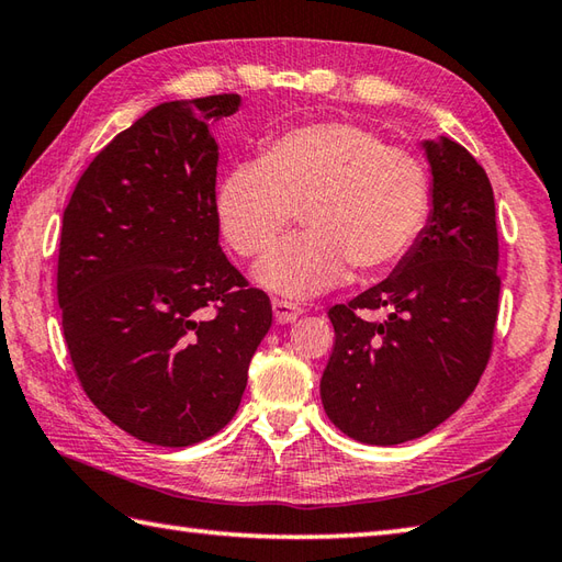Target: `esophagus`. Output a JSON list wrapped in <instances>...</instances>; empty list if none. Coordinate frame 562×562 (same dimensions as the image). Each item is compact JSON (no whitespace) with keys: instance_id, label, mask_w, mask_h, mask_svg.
I'll use <instances>...</instances> for the list:
<instances>
[{"instance_id":"esophagus-1","label":"esophagus","mask_w":562,"mask_h":562,"mask_svg":"<svg viewBox=\"0 0 562 562\" xmlns=\"http://www.w3.org/2000/svg\"><path fill=\"white\" fill-rule=\"evenodd\" d=\"M272 312H274V321H278V324H292V321H296L304 314V308L294 302L272 300Z\"/></svg>"}]
</instances>
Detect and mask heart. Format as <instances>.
Returning <instances> with one entry per match:
<instances>
[{
	"label": "heart",
	"mask_w": 562,
	"mask_h": 562,
	"mask_svg": "<svg viewBox=\"0 0 562 562\" xmlns=\"http://www.w3.org/2000/svg\"><path fill=\"white\" fill-rule=\"evenodd\" d=\"M292 210L312 232L294 234L258 262L272 292L306 296L330 288L345 260L374 270L396 260L427 214L420 161L386 149L350 123L296 127L274 137L258 161L236 164L217 190V220L236 254L258 256Z\"/></svg>",
	"instance_id": "1"
}]
</instances>
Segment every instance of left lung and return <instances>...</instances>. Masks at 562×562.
Masks as SVG:
<instances>
[{"mask_svg": "<svg viewBox=\"0 0 562 562\" xmlns=\"http://www.w3.org/2000/svg\"><path fill=\"white\" fill-rule=\"evenodd\" d=\"M432 210L398 266L348 304L321 401L340 432L364 445L417 439L457 413L491 360L497 321L495 198L483 166L449 137L423 142ZM362 311H381L369 322Z\"/></svg>", "mask_w": 562, "mask_h": 562, "instance_id": "obj_1", "label": "left lung"}]
</instances>
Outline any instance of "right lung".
Segmentation results:
<instances>
[{
	"mask_svg": "<svg viewBox=\"0 0 562 562\" xmlns=\"http://www.w3.org/2000/svg\"><path fill=\"white\" fill-rule=\"evenodd\" d=\"M236 93L169 101L105 145L63 217L57 302L89 401L135 439L190 447L241 403L272 324L220 246L210 125Z\"/></svg>",
	"mask_w": 562,
	"mask_h": 562,
	"instance_id": "1",
	"label": "right lung"
}]
</instances>
